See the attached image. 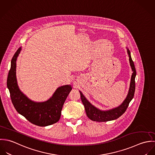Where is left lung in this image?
<instances>
[{"instance_id":"8db88e82","label":"left lung","mask_w":155,"mask_h":155,"mask_svg":"<svg viewBox=\"0 0 155 155\" xmlns=\"http://www.w3.org/2000/svg\"><path fill=\"white\" fill-rule=\"evenodd\" d=\"M127 51L129 57L130 65L131 66L133 73L131 77L130 87H129L128 94L126 98L125 99V100L124 101V102L119 107L108 111H101L92 105L84 96L83 93L80 92L81 101L85 108L86 114L91 120L95 122H103L111 121V120H113L118 119L126 111L130 101L134 97L135 90V78L136 76V70H135L134 63L133 61L132 60V58L130 56V51L128 49L127 50Z\"/></svg>"}]
</instances>
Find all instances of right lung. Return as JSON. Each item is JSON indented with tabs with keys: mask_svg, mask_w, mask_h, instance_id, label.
Returning a JSON list of instances; mask_svg holds the SVG:
<instances>
[{
	"mask_svg": "<svg viewBox=\"0 0 155 155\" xmlns=\"http://www.w3.org/2000/svg\"><path fill=\"white\" fill-rule=\"evenodd\" d=\"M20 51L21 48H19L11 60L7 78L12 103L17 111L31 124L39 126L56 124L61 118L63 105L72 87L69 85L59 87L46 102H35L29 99L20 91L17 82L16 61Z\"/></svg>",
	"mask_w": 155,
	"mask_h": 155,
	"instance_id": "1",
	"label": "right lung"
}]
</instances>
